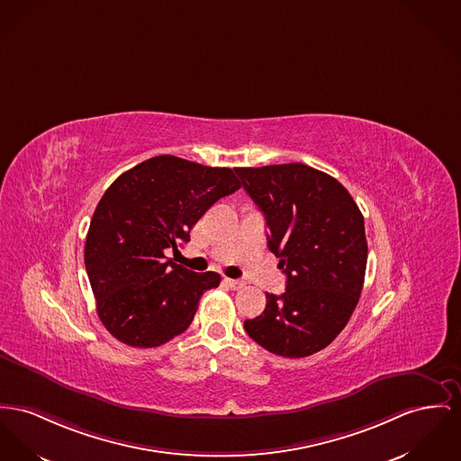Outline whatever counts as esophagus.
<instances>
[{"mask_svg":"<svg viewBox=\"0 0 461 461\" xmlns=\"http://www.w3.org/2000/svg\"><path fill=\"white\" fill-rule=\"evenodd\" d=\"M223 283H225L229 288H232V290H240V288L245 286L243 281H240V279H230V277H225Z\"/></svg>","mask_w":461,"mask_h":461,"instance_id":"esophagus-1","label":"esophagus"}]
</instances>
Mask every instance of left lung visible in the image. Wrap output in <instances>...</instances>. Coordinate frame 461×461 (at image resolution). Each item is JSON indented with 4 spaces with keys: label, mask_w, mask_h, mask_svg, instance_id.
<instances>
[{
    "label": "left lung",
    "mask_w": 461,
    "mask_h": 461,
    "mask_svg": "<svg viewBox=\"0 0 461 461\" xmlns=\"http://www.w3.org/2000/svg\"><path fill=\"white\" fill-rule=\"evenodd\" d=\"M236 173L266 216L269 249L286 275V290L266 294V309L246 320V334L279 357H309L338 338L358 304L367 267L364 216L336 178L306 164Z\"/></svg>",
    "instance_id": "8db88e82"
}]
</instances>
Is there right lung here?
Listing matches in <instances>:
<instances>
[{
  "label": "right lung",
  "mask_w": 461,
  "mask_h": 461,
  "mask_svg": "<svg viewBox=\"0 0 461 461\" xmlns=\"http://www.w3.org/2000/svg\"><path fill=\"white\" fill-rule=\"evenodd\" d=\"M241 186L230 167L175 155L152 157L122 173L95 206L86 269L104 329L132 348L184 334L218 273H194L166 257L218 199Z\"/></svg>",
  "instance_id": "1"
}]
</instances>
